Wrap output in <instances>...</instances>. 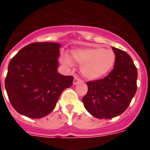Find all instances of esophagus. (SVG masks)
<instances>
[{
    "label": "esophagus",
    "instance_id": "34e87169",
    "mask_svg": "<svg viewBox=\"0 0 150 150\" xmlns=\"http://www.w3.org/2000/svg\"><path fill=\"white\" fill-rule=\"evenodd\" d=\"M82 82V80L80 79L79 78H78L77 76H75V79H74V81H73V84L77 85L78 83H79V82Z\"/></svg>",
    "mask_w": 150,
    "mask_h": 150
}]
</instances>
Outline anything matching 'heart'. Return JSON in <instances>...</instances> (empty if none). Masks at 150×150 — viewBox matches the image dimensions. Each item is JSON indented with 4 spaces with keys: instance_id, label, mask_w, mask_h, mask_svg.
Masks as SVG:
<instances>
[{
    "instance_id": "1",
    "label": "heart",
    "mask_w": 150,
    "mask_h": 150,
    "mask_svg": "<svg viewBox=\"0 0 150 150\" xmlns=\"http://www.w3.org/2000/svg\"><path fill=\"white\" fill-rule=\"evenodd\" d=\"M73 58L81 64V72L89 80H98L105 77L114 68L116 55L110 49L100 47L77 49L72 52ZM63 62L69 65V58L64 57Z\"/></svg>"
}]
</instances>
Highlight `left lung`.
Here are the masks:
<instances>
[{"mask_svg":"<svg viewBox=\"0 0 150 150\" xmlns=\"http://www.w3.org/2000/svg\"><path fill=\"white\" fill-rule=\"evenodd\" d=\"M116 55L114 69L104 79L86 82L88 92L82 103L86 110L99 119L113 118L130 104L137 89V68L126 52L112 47Z\"/></svg>","mask_w":150,"mask_h":150,"instance_id":"8db88e82","label":"left lung"}]
</instances>
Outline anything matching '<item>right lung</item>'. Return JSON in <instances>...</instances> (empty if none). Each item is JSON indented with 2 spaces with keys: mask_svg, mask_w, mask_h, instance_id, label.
<instances>
[{
  "mask_svg": "<svg viewBox=\"0 0 150 150\" xmlns=\"http://www.w3.org/2000/svg\"><path fill=\"white\" fill-rule=\"evenodd\" d=\"M61 44L33 43L9 62L5 89L14 109L30 118L47 116L74 78L57 71Z\"/></svg>",
  "mask_w": 150,
  "mask_h": 150,
  "instance_id": "1",
  "label": "right lung"
}]
</instances>
